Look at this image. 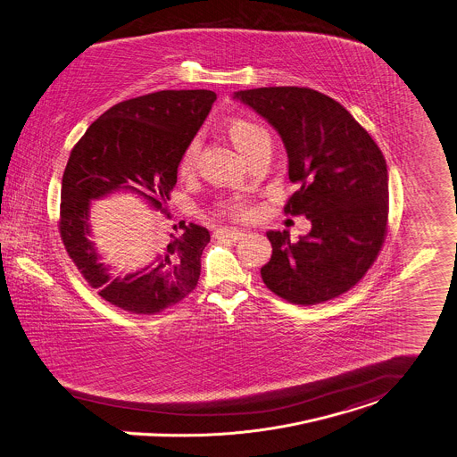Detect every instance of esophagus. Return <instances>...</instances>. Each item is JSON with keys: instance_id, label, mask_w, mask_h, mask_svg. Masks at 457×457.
<instances>
[{"instance_id": "34e87169", "label": "esophagus", "mask_w": 457, "mask_h": 457, "mask_svg": "<svg viewBox=\"0 0 457 457\" xmlns=\"http://www.w3.org/2000/svg\"><path fill=\"white\" fill-rule=\"evenodd\" d=\"M246 234L241 232V230H236V228H218L214 232V239H228V241H241Z\"/></svg>"}]
</instances>
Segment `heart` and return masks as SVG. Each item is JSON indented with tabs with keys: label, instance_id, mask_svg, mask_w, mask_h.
I'll return each instance as SVG.
<instances>
[{
	"label": "heart",
	"instance_id": "obj_1",
	"mask_svg": "<svg viewBox=\"0 0 457 457\" xmlns=\"http://www.w3.org/2000/svg\"><path fill=\"white\" fill-rule=\"evenodd\" d=\"M228 134L232 137V141L236 143V146L245 154L249 155L258 145H262L263 141H270L269 130L258 122H253L248 119H236L228 125ZM197 155H199V143L192 141L187 150L181 155L179 161V174L181 176H190L197 164ZM218 214L228 220H246L251 214L248 201L243 197H230L225 199L218 204Z\"/></svg>",
	"mask_w": 457,
	"mask_h": 457
}]
</instances>
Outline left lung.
<instances>
[{
    "mask_svg": "<svg viewBox=\"0 0 457 457\" xmlns=\"http://www.w3.org/2000/svg\"><path fill=\"white\" fill-rule=\"evenodd\" d=\"M281 134L298 190L285 212L311 220V232H267L272 256L265 287L296 305H316L351 290L374 265L387 234V167L365 127L332 97L309 87L236 92Z\"/></svg>",
    "mask_w": 457,
    "mask_h": 457,
    "instance_id": "8db88e82",
    "label": "left lung"
}]
</instances>
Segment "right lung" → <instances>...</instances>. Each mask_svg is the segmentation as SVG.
Wrapping results in <instances>:
<instances>
[{
    "label": "right lung",
    "instance_id": "1",
    "mask_svg": "<svg viewBox=\"0 0 457 457\" xmlns=\"http://www.w3.org/2000/svg\"><path fill=\"white\" fill-rule=\"evenodd\" d=\"M212 90H161L127 99L85 130L62 174L59 234L88 287L130 314H157L195 290L209 232L195 223L174 225L176 234L155 246L143 270L113 276L88 239V204L117 190H132L167 214L183 152L204 124Z\"/></svg>",
    "mask_w": 457,
    "mask_h": 457
}]
</instances>
